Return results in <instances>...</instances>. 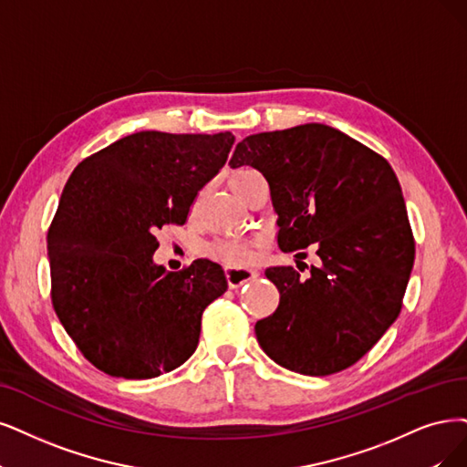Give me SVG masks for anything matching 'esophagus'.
<instances>
[{"mask_svg":"<svg viewBox=\"0 0 467 467\" xmlns=\"http://www.w3.org/2000/svg\"><path fill=\"white\" fill-rule=\"evenodd\" d=\"M224 273H227V281H229L231 288H240L244 283H250V281L260 277V269H255V267L227 265L224 267Z\"/></svg>","mask_w":467,"mask_h":467,"instance_id":"esophagus-1","label":"esophagus"}]
</instances>
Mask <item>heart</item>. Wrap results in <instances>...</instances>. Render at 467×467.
Here are the masks:
<instances>
[{"label": "heart", "instance_id": "obj_1", "mask_svg": "<svg viewBox=\"0 0 467 467\" xmlns=\"http://www.w3.org/2000/svg\"><path fill=\"white\" fill-rule=\"evenodd\" d=\"M250 169H243V171H236L234 175L231 177V181L238 179L246 175ZM210 252L219 257V260L227 262V264H240V262H246L250 257V246L244 243H236V240H221V243H215Z\"/></svg>", "mask_w": 467, "mask_h": 467}]
</instances>
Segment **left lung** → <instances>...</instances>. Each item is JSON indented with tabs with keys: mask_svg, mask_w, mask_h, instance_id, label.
Instances as JSON below:
<instances>
[{
	"mask_svg": "<svg viewBox=\"0 0 467 467\" xmlns=\"http://www.w3.org/2000/svg\"><path fill=\"white\" fill-rule=\"evenodd\" d=\"M269 182L279 248L317 244L309 277L267 267L279 307L255 323L264 352L290 371L323 377L366 356L399 317L416 244L402 188L381 155L321 123L246 136L229 163ZM298 255V254H296Z\"/></svg>",
	"mask_w": 467,
	"mask_h": 467,
	"instance_id": "1",
	"label": "left lung"
}]
</instances>
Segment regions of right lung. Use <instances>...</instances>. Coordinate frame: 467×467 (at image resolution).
<instances>
[{"label": "right lung", "mask_w": 467, "mask_h": 467, "mask_svg": "<svg viewBox=\"0 0 467 467\" xmlns=\"http://www.w3.org/2000/svg\"><path fill=\"white\" fill-rule=\"evenodd\" d=\"M231 132L142 130L77 165L47 233L51 302L84 358L123 379H153L194 354L202 314L227 290L219 264L179 273L153 262L155 238L184 224L229 158Z\"/></svg>", "instance_id": "obj_1"}]
</instances>
